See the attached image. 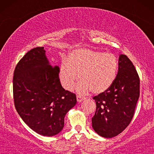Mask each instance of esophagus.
I'll list each match as a JSON object with an SVG mask.
<instances>
[{"instance_id": "obj_1", "label": "esophagus", "mask_w": 154, "mask_h": 154, "mask_svg": "<svg viewBox=\"0 0 154 154\" xmlns=\"http://www.w3.org/2000/svg\"><path fill=\"white\" fill-rule=\"evenodd\" d=\"M76 98H77V101H78V102H81L82 101H83V100H84L83 97H82L81 96H79V95H77Z\"/></svg>"}]
</instances>
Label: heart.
<instances>
[{
  "mask_svg": "<svg viewBox=\"0 0 154 154\" xmlns=\"http://www.w3.org/2000/svg\"><path fill=\"white\" fill-rule=\"evenodd\" d=\"M119 68V60L111 53L87 48L73 50L68 61L64 60L60 68V80L63 88L71 90L78 80L80 94L90 91L99 94L104 93L114 83Z\"/></svg>",
  "mask_w": 154,
  "mask_h": 154,
  "instance_id": "b5f03b06",
  "label": "heart"
}]
</instances>
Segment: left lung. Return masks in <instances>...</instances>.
<instances>
[{"label":"left lung","mask_w":154,"mask_h":154,"mask_svg":"<svg viewBox=\"0 0 154 154\" xmlns=\"http://www.w3.org/2000/svg\"><path fill=\"white\" fill-rule=\"evenodd\" d=\"M140 83L132 62L125 54H121L114 83L107 91L93 97L97 107L92 125L99 135L113 137L128 127L140 97Z\"/></svg>","instance_id":"left-lung-1"}]
</instances>
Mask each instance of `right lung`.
Instances as JSON below:
<instances>
[{
	"mask_svg": "<svg viewBox=\"0 0 154 154\" xmlns=\"http://www.w3.org/2000/svg\"><path fill=\"white\" fill-rule=\"evenodd\" d=\"M59 73L60 67L50 64L43 47L27 52L14 71L16 110L31 130L43 136L62 131L65 116L77 102L74 93L62 88Z\"/></svg>",
	"mask_w": 154,
	"mask_h": 154,
	"instance_id": "1",
	"label": "right lung"
}]
</instances>
